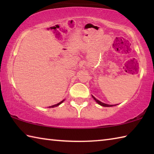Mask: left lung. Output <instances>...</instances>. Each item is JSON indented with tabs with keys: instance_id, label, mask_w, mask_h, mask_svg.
Returning a JSON list of instances; mask_svg holds the SVG:
<instances>
[{
	"instance_id": "8db88e82",
	"label": "left lung",
	"mask_w": 154,
	"mask_h": 154,
	"mask_svg": "<svg viewBox=\"0 0 154 154\" xmlns=\"http://www.w3.org/2000/svg\"><path fill=\"white\" fill-rule=\"evenodd\" d=\"M92 97H93V98H94V100H95V101H96V103H97L98 104H99V105H100L103 106H116V105H108V104L103 103H102V102H100V101H99L98 100H97V99H96L95 97H94L93 96H92Z\"/></svg>"
}]
</instances>
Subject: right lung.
<instances>
[{"label":"right lung","instance_id":"1","mask_svg":"<svg viewBox=\"0 0 154 154\" xmlns=\"http://www.w3.org/2000/svg\"><path fill=\"white\" fill-rule=\"evenodd\" d=\"M64 100H62L61 101V102H60L59 103H58V104H56V105H52V106H49V108H52V107H55V106H58V105H60V104L61 103H63L64 102Z\"/></svg>","mask_w":154,"mask_h":154}]
</instances>
